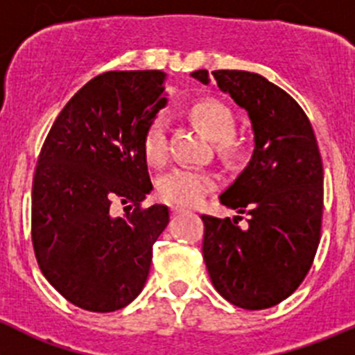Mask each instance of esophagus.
<instances>
[{"label":"esophagus","mask_w":355,"mask_h":355,"mask_svg":"<svg viewBox=\"0 0 355 355\" xmlns=\"http://www.w3.org/2000/svg\"><path fill=\"white\" fill-rule=\"evenodd\" d=\"M184 211H187V209H184V207H181V205H172V207H171V212H172V214H181V212H184Z\"/></svg>","instance_id":"34e87169"}]
</instances>
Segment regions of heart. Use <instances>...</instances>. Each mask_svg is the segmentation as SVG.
<instances>
[{
  "instance_id": "heart-1",
  "label": "heart",
  "mask_w": 355,
  "mask_h": 355,
  "mask_svg": "<svg viewBox=\"0 0 355 355\" xmlns=\"http://www.w3.org/2000/svg\"><path fill=\"white\" fill-rule=\"evenodd\" d=\"M190 114L195 123L200 125L202 130L214 141L216 153L223 162L230 164L241 157L242 143L235 136L237 118L230 107L219 101L204 99L191 106ZM143 151L150 165L160 167L167 162V120L162 114L144 130ZM214 178L209 172L193 167H178L158 181V197L171 204L195 205L214 190Z\"/></svg>"
}]
</instances>
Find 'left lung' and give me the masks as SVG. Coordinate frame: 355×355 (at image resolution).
Instances as JSON below:
<instances>
[{"mask_svg":"<svg viewBox=\"0 0 355 355\" xmlns=\"http://www.w3.org/2000/svg\"><path fill=\"white\" fill-rule=\"evenodd\" d=\"M207 85L205 69L191 73ZM219 90L248 111L254 151L219 200L248 216L202 214L204 261L216 291L245 310L284 302L312 266L324 207L322 158L310 120L298 103L261 74L212 71Z\"/></svg>","mask_w":355,"mask_h":355,"instance_id":"8db88e82","label":"left lung"}]
</instances>
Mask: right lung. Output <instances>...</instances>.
<instances>
[{"label": "right lung", "instance_id": "1", "mask_svg": "<svg viewBox=\"0 0 355 355\" xmlns=\"http://www.w3.org/2000/svg\"><path fill=\"white\" fill-rule=\"evenodd\" d=\"M165 78L162 71L92 78L55 118L38 157L36 261L67 302L89 312L120 310L143 291L153 244L168 225L165 205H141L153 190L143 136L167 104Z\"/></svg>", "mask_w": 355, "mask_h": 355}]
</instances>
